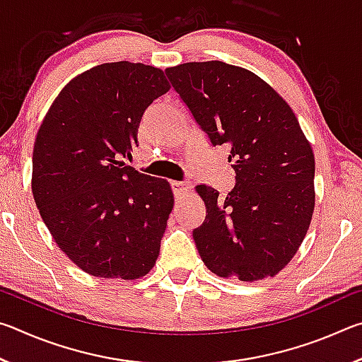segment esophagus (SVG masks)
Listing matches in <instances>:
<instances>
[{
  "label": "esophagus",
  "mask_w": 362,
  "mask_h": 362,
  "mask_svg": "<svg viewBox=\"0 0 362 362\" xmlns=\"http://www.w3.org/2000/svg\"><path fill=\"white\" fill-rule=\"evenodd\" d=\"M170 187H173V192L175 194V198L179 199L189 189V183H187V182H170Z\"/></svg>",
  "instance_id": "34e87169"
}]
</instances>
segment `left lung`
Returning <instances> with one entry per match:
<instances>
[{
    "mask_svg": "<svg viewBox=\"0 0 362 362\" xmlns=\"http://www.w3.org/2000/svg\"><path fill=\"white\" fill-rule=\"evenodd\" d=\"M211 144L228 145L236 185L220 198L196 187L206 218L193 230L220 278L276 276L302 244L315 211V155L296 113L255 73L220 60L166 69Z\"/></svg>",
    "mask_w": 362,
    "mask_h": 362,
    "instance_id": "obj_1",
    "label": "left lung"
}]
</instances>
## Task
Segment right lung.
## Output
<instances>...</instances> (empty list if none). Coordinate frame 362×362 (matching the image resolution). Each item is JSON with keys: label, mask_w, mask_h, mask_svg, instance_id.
Wrapping results in <instances>:
<instances>
[{"label": "right lung", "mask_w": 362, "mask_h": 362, "mask_svg": "<svg viewBox=\"0 0 362 362\" xmlns=\"http://www.w3.org/2000/svg\"><path fill=\"white\" fill-rule=\"evenodd\" d=\"M169 89L156 66L97 65L60 90L36 134V207L62 252L93 276L131 281L155 267L173 189L121 159L137 145L145 110Z\"/></svg>", "instance_id": "add662e5"}]
</instances>
